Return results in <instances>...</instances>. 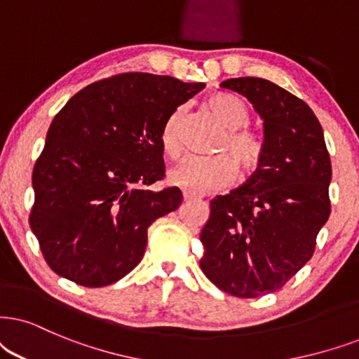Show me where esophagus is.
I'll use <instances>...</instances> for the list:
<instances>
[{"mask_svg":"<svg viewBox=\"0 0 359 359\" xmlns=\"http://www.w3.org/2000/svg\"><path fill=\"white\" fill-rule=\"evenodd\" d=\"M201 195H195V194H190V192H184V201L185 202H192V201H201Z\"/></svg>","mask_w":359,"mask_h":359,"instance_id":"1","label":"esophagus"}]
</instances>
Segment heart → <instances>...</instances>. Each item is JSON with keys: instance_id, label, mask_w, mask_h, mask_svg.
Masks as SVG:
<instances>
[{"instance_id": "obj_1", "label": "heart", "mask_w": 359, "mask_h": 359, "mask_svg": "<svg viewBox=\"0 0 359 359\" xmlns=\"http://www.w3.org/2000/svg\"><path fill=\"white\" fill-rule=\"evenodd\" d=\"M205 106L222 126L229 129L217 147L219 156L185 158L169 175L172 185L195 195L229 187L235 180L237 170L242 179L253 175L260 169L266 151L262 135L248 129L252 112L243 99L219 93L208 97ZM182 107L174 109L162 124L158 140L162 152L169 158L182 156Z\"/></svg>"}]
</instances>
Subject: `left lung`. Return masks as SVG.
<instances>
[{
	"instance_id": "left-lung-1",
	"label": "left lung",
	"mask_w": 359,
	"mask_h": 359,
	"mask_svg": "<svg viewBox=\"0 0 359 359\" xmlns=\"http://www.w3.org/2000/svg\"><path fill=\"white\" fill-rule=\"evenodd\" d=\"M265 126V157L238 189L210 201L201 269L238 298L273 293L315 253L331 212V161L323 129L305 101L260 78L226 79Z\"/></svg>"
}]
</instances>
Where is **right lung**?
I'll list each match as a JSON object with an SVG mask.
<instances>
[{"label": "right lung", "instance_id": "right-lung-1", "mask_svg": "<svg viewBox=\"0 0 359 359\" xmlns=\"http://www.w3.org/2000/svg\"><path fill=\"white\" fill-rule=\"evenodd\" d=\"M205 88L122 72L81 89L57 112L33 169L29 226L54 273L106 287L142 260L147 229L179 208L158 135L167 116Z\"/></svg>", "mask_w": 359, "mask_h": 359}]
</instances>
